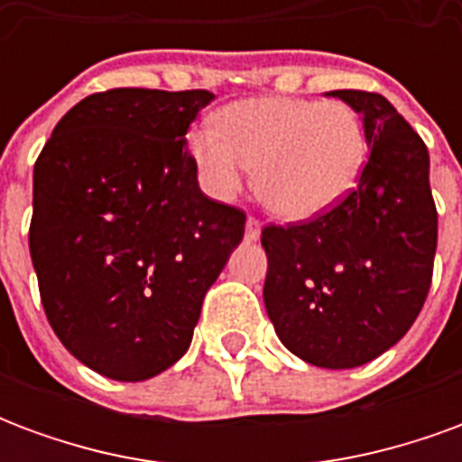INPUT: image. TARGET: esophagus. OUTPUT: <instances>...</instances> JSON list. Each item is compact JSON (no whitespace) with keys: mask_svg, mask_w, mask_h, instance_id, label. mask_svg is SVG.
Instances as JSON below:
<instances>
[{"mask_svg":"<svg viewBox=\"0 0 462 462\" xmlns=\"http://www.w3.org/2000/svg\"><path fill=\"white\" fill-rule=\"evenodd\" d=\"M262 235V222L257 217H247V225H245V240H260Z\"/></svg>","mask_w":462,"mask_h":462,"instance_id":"34e87169","label":"esophagus"}]
</instances>
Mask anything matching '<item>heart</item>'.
Returning <instances> with one entry per match:
<instances>
[{
	"label": "heart",
	"instance_id": "obj_1",
	"mask_svg": "<svg viewBox=\"0 0 462 462\" xmlns=\"http://www.w3.org/2000/svg\"><path fill=\"white\" fill-rule=\"evenodd\" d=\"M215 127L188 135L202 188L220 200L235 198L245 168H252L254 195L284 220L331 210L366 162L364 123L344 101L245 98L225 106Z\"/></svg>",
	"mask_w": 462,
	"mask_h": 462
}]
</instances>
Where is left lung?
Listing matches in <instances>:
<instances>
[{
    "mask_svg": "<svg viewBox=\"0 0 462 462\" xmlns=\"http://www.w3.org/2000/svg\"><path fill=\"white\" fill-rule=\"evenodd\" d=\"M364 116L358 185L307 222L267 225L264 307L291 354L321 368L368 364L403 339L433 280L438 210L428 148L374 91H331Z\"/></svg>",
    "mask_w": 462,
    "mask_h": 462,
    "instance_id": "8db88e82",
    "label": "left lung"
}]
</instances>
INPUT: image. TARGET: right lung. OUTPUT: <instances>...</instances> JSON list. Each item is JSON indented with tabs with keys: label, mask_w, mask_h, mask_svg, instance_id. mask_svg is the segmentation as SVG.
<instances>
[{
	"label": "right lung",
	"mask_w": 462,
	"mask_h": 462,
	"mask_svg": "<svg viewBox=\"0 0 462 462\" xmlns=\"http://www.w3.org/2000/svg\"><path fill=\"white\" fill-rule=\"evenodd\" d=\"M210 91L108 88L34 165L29 252L46 319L101 376L145 381L188 351L247 215L208 198L185 133Z\"/></svg>",
	"instance_id": "obj_1"
}]
</instances>
